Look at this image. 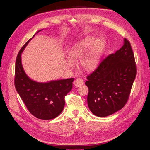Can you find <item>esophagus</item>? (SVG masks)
Segmentation results:
<instances>
[{
    "label": "esophagus",
    "mask_w": 150,
    "mask_h": 150,
    "mask_svg": "<svg viewBox=\"0 0 150 150\" xmlns=\"http://www.w3.org/2000/svg\"><path fill=\"white\" fill-rule=\"evenodd\" d=\"M83 84H84L83 79H81V78H76L75 81H74V85L76 87L81 86L82 85H83Z\"/></svg>",
    "instance_id": "obj_1"
}]
</instances>
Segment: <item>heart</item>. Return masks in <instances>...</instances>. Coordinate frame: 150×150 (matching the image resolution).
Segmentation results:
<instances>
[{
	"label": "heart",
	"instance_id": "b5f03b06",
	"mask_svg": "<svg viewBox=\"0 0 150 150\" xmlns=\"http://www.w3.org/2000/svg\"><path fill=\"white\" fill-rule=\"evenodd\" d=\"M94 40L95 38L91 36L85 38L76 44L69 53V57L73 61L79 59L85 54L82 57L80 65L85 71H92L97 66L104 51L105 46L104 40L99 39L95 41ZM88 49L89 50L88 51ZM68 65L69 67L72 66L73 64L71 61L68 62Z\"/></svg>",
	"mask_w": 150,
	"mask_h": 150
}]
</instances>
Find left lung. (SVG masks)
Instances as JSON below:
<instances>
[{
    "instance_id": "obj_1",
    "label": "left lung",
    "mask_w": 150,
    "mask_h": 150,
    "mask_svg": "<svg viewBox=\"0 0 150 150\" xmlns=\"http://www.w3.org/2000/svg\"><path fill=\"white\" fill-rule=\"evenodd\" d=\"M136 65L130 43L103 60L87 76L88 105L94 115L105 117L122 109L129 99L136 78Z\"/></svg>"
}]
</instances>
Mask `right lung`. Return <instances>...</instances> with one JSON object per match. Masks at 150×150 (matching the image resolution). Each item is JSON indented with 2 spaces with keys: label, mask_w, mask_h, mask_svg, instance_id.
<instances>
[{
  "label": "right lung",
  "mask_w": 150,
  "mask_h": 150,
  "mask_svg": "<svg viewBox=\"0 0 150 150\" xmlns=\"http://www.w3.org/2000/svg\"><path fill=\"white\" fill-rule=\"evenodd\" d=\"M34 35L25 44L17 55L14 86L32 115L39 119L51 120L57 117L63 111L64 98L72 90L74 78L39 83L28 77L23 68L21 54Z\"/></svg>",
  "instance_id": "1"
}]
</instances>
